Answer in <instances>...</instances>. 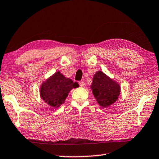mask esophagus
<instances>
[{
    "mask_svg": "<svg viewBox=\"0 0 159 159\" xmlns=\"http://www.w3.org/2000/svg\"><path fill=\"white\" fill-rule=\"evenodd\" d=\"M79 84H80V87H84V84H85V83H84V81H80L79 82Z\"/></svg>",
    "mask_w": 159,
    "mask_h": 159,
    "instance_id": "esophagus-1",
    "label": "esophagus"
}]
</instances>
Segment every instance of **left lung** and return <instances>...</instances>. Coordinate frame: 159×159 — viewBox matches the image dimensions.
<instances>
[{
    "label": "left lung",
    "mask_w": 159,
    "mask_h": 159,
    "mask_svg": "<svg viewBox=\"0 0 159 159\" xmlns=\"http://www.w3.org/2000/svg\"><path fill=\"white\" fill-rule=\"evenodd\" d=\"M91 89L98 103L102 107H107L115 102L121 91L120 86L102 71L93 75Z\"/></svg>",
    "instance_id": "1"
}]
</instances>
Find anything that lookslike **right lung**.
<instances>
[{
  "mask_svg": "<svg viewBox=\"0 0 159 159\" xmlns=\"http://www.w3.org/2000/svg\"><path fill=\"white\" fill-rule=\"evenodd\" d=\"M77 87V82H74L58 71L42 84L40 96L50 106L57 108L64 103L70 91Z\"/></svg>",
  "mask_w": 159,
  "mask_h": 159,
  "instance_id": "1",
  "label": "right lung"
}]
</instances>
